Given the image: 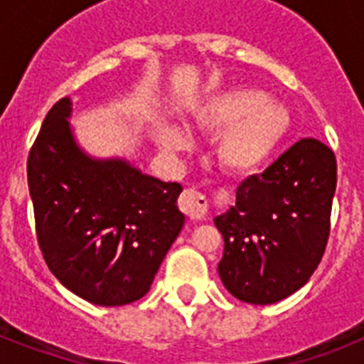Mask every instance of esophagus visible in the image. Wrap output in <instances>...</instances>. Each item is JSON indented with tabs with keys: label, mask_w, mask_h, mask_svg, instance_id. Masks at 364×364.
I'll use <instances>...</instances> for the list:
<instances>
[{
	"label": "esophagus",
	"mask_w": 364,
	"mask_h": 364,
	"mask_svg": "<svg viewBox=\"0 0 364 364\" xmlns=\"http://www.w3.org/2000/svg\"><path fill=\"white\" fill-rule=\"evenodd\" d=\"M179 208L191 221H202L208 213V198L196 188H185L179 196Z\"/></svg>",
	"instance_id": "34e87169"
}]
</instances>
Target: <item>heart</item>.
Returning a JSON list of instances; mask_svg holds the SVG:
<instances>
[{
	"label": "heart",
	"mask_w": 364,
	"mask_h": 364,
	"mask_svg": "<svg viewBox=\"0 0 364 364\" xmlns=\"http://www.w3.org/2000/svg\"><path fill=\"white\" fill-rule=\"evenodd\" d=\"M255 88H230L205 100L194 111L193 121L200 130L217 136V160L230 176H249L266 164L291 128L289 111ZM160 145L177 151L188 137L179 128L160 132Z\"/></svg>",
	"instance_id": "heart-1"
}]
</instances>
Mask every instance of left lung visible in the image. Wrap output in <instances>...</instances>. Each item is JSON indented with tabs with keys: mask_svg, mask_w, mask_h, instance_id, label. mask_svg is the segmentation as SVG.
<instances>
[{
	"mask_svg": "<svg viewBox=\"0 0 364 364\" xmlns=\"http://www.w3.org/2000/svg\"><path fill=\"white\" fill-rule=\"evenodd\" d=\"M334 191L336 156L314 137L240 183L236 205L215 217L225 240L217 270L228 293L272 304L299 291L327 247Z\"/></svg>",
	"mask_w": 364,
	"mask_h": 364,
	"instance_id": "8db88e82",
	"label": "left lung"
}]
</instances>
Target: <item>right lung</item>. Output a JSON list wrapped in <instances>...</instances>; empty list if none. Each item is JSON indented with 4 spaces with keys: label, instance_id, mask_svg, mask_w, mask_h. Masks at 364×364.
Instances as JSON below:
<instances>
[{
    "label": "right lung",
    "instance_id": "1",
    "mask_svg": "<svg viewBox=\"0 0 364 364\" xmlns=\"http://www.w3.org/2000/svg\"><path fill=\"white\" fill-rule=\"evenodd\" d=\"M58 100L28 154L37 243L48 270L77 296L124 306L147 294L181 232L179 183H164L126 160H94L77 147Z\"/></svg>",
    "mask_w": 364,
    "mask_h": 364
}]
</instances>
